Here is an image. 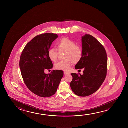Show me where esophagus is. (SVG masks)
Here are the masks:
<instances>
[{
    "label": "esophagus",
    "instance_id": "34e87169",
    "mask_svg": "<svg viewBox=\"0 0 128 128\" xmlns=\"http://www.w3.org/2000/svg\"><path fill=\"white\" fill-rule=\"evenodd\" d=\"M64 74L65 75H68V74H70V73H68V72H64Z\"/></svg>",
    "mask_w": 128,
    "mask_h": 128
}]
</instances>
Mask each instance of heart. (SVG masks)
<instances>
[{
	"instance_id": "obj_1",
	"label": "heart",
	"mask_w": 128,
	"mask_h": 128,
	"mask_svg": "<svg viewBox=\"0 0 128 128\" xmlns=\"http://www.w3.org/2000/svg\"><path fill=\"white\" fill-rule=\"evenodd\" d=\"M57 47L60 52L65 51L66 61H61L55 65V68L58 70L67 71L69 70L72 63H77L82 58V51L80 46L76 45V42L68 38H63L58 40L57 43ZM48 58L52 62L57 60L58 52L54 48L48 50Z\"/></svg>"
}]
</instances>
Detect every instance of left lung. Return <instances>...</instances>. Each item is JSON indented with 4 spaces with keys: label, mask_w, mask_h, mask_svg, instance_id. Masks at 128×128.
I'll use <instances>...</instances> for the list:
<instances>
[{
    "label": "left lung",
    "mask_w": 128,
    "mask_h": 128,
    "mask_svg": "<svg viewBox=\"0 0 128 128\" xmlns=\"http://www.w3.org/2000/svg\"><path fill=\"white\" fill-rule=\"evenodd\" d=\"M82 58L75 66L83 69V74L71 73L72 90L80 96H87L96 92L107 75V53L104 48L93 36L85 34L82 37Z\"/></svg>",
    "instance_id": "8db88e82"
}]
</instances>
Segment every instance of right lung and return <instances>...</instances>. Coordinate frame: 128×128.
Wrapping results in <instances>:
<instances>
[{"label": "right lung", "mask_w": 128, "mask_h": 128, "mask_svg": "<svg viewBox=\"0 0 128 128\" xmlns=\"http://www.w3.org/2000/svg\"><path fill=\"white\" fill-rule=\"evenodd\" d=\"M58 38L54 34L36 36L26 44L20 56V67L24 82L32 92L39 96L48 97L54 94L64 75L62 70L44 73L46 70L53 67L48 52Z\"/></svg>", "instance_id": "add662e5"}]
</instances>
